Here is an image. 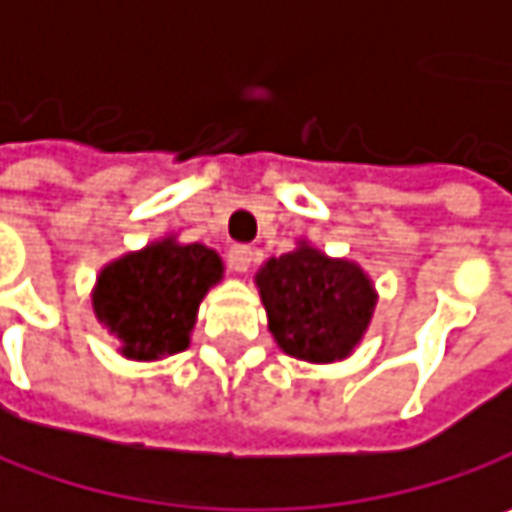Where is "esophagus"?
I'll return each mask as SVG.
<instances>
[{
	"mask_svg": "<svg viewBox=\"0 0 512 512\" xmlns=\"http://www.w3.org/2000/svg\"><path fill=\"white\" fill-rule=\"evenodd\" d=\"M252 260H255V252L249 246H231L228 249V266L237 272V275H246L252 269Z\"/></svg>",
	"mask_w": 512,
	"mask_h": 512,
	"instance_id": "esophagus-1",
	"label": "esophagus"
}]
</instances>
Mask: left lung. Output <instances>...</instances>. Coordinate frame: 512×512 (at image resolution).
Returning a JSON list of instances; mask_svg holds the SVG:
<instances>
[{"label":"left lung","mask_w":512,"mask_h":512,"mask_svg":"<svg viewBox=\"0 0 512 512\" xmlns=\"http://www.w3.org/2000/svg\"><path fill=\"white\" fill-rule=\"evenodd\" d=\"M257 292L278 347L304 362L347 359L376 310V289L368 272L298 240L292 252L269 257L255 275Z\"/></svg>","instance_id":"left-lung-1"}]
</instances>
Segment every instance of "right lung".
<instances>
[{
	"label": "right lung",
	"mask_w": 512,
	"mask_h": 512,
	"mask_svg": "<svg viewBox=\"0 0 512 512\" xmlns=\"http://www.w3.org/2000/svg\"><path fill=\"white\" fill-rule=\"evenodd\" d=\"M223 272L214 249L170 234L106 263L92 289V310L121 342V356L156 362L191 345L199 304Z\"/></svg>",
	"instance_id": "right-lung-1"
}]
</instances>
